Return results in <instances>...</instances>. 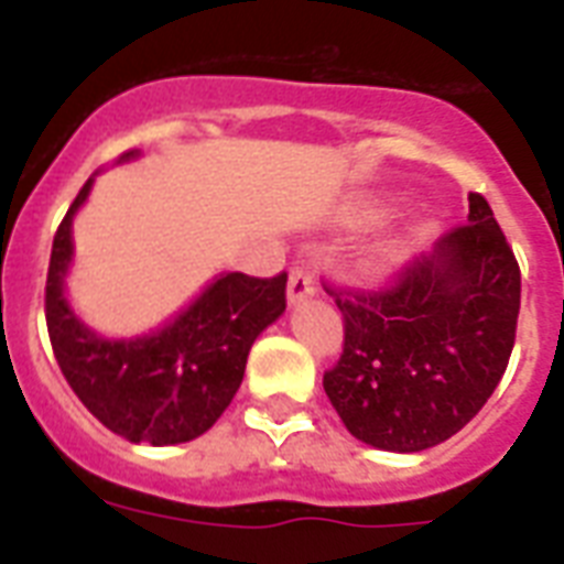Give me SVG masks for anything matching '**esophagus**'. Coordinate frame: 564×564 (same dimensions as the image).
Here are the masks:
<instances>
[{"mask_svg": "<svg viewBox=\"0 0 564 564\" xmlns=\"http://www.w3.org/2000/svg\"><path fill=\"white\" fill-rule=\"evenodd\" d=\"M316 295V281H313V274L304 269V265H295L290 272V286H286V301H290V307L301 304V301H307Z\"/></svg>", "mask_w": 564, "mask_h": 564, "instance_id": "1", "label": "esophagus"}]
</instances>
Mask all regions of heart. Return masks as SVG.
I'll use <instances>...</instances> for the list:
<instances>
[{"label":"heart","mask_w":564,"mask_h":564,"mask_svg":"<svg viewBox=\"0 0 564 564\" xmlns=\"http://www.w3.org/2000/svg\"><path fill=\"white\" fill-rule=\"evenodd\" d=\"M380 216H383V204H357V207L348 210V221H354V225H369V221L380 219ZM401 263H403V246L389 242V246L375 248V251L366 257L362 269H366V274H371V278H386V274H392Z\"/></svg>","instance_id":"heart-1"}]
</instances>
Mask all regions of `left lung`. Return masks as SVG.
<instances>
[{
  "mask_svg": "<svg viewBox=\"0 0 564 564\" xmlns=\"http://www.w3.org/2000/svg\"><path fill=\"white\" fill-rule=\"evenodd\" d=\"M336 304L345 348L325 375L334 410L366 445L419 454L459 433L498 389L521 272L489 202L471 193L468 225L412 260L394 286Z\"/></svg>",
  "mask_w": 564,
  "mask_h": 564,
  "instance_id": "1",
  "label": "left lung"
}]
</instances>
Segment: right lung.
Returning a JSON list of instances; mask_svg holds the SVG:
<instances>
[{
    "mask_svg": "<svg viewBox=\"0 0 564 564\" xmlns=\"http://www.w3.org/2000/svg\"><path fill=\"white\" fill-rule=\"evenodd\" d=\"M137 158L140 149L117 163ZM96 175L75 195L52 242L46 325L55 360L84 406L117 436L154 447L193 442L228 410L251 345L283 316L286 274L263 281L219 272L161 327L137 336H101L66 299V274L75 260L73 221L90 198Z\"/></svg>",
    "mask_w": 564,
    "mask_h": 564,
    "instance_id": "obj_1",
    "label": "right lung"
}]
</instances>
